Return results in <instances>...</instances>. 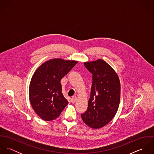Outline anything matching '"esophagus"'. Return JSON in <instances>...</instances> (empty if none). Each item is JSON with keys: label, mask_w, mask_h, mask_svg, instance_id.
Masks as SVG:
<instances>
[{"label": "esophagus", "mask_w": 154, "mask_h": 154, "mask_svg": "<svg viewBox=\"0 0 154 154\" xmlns=\"http://www.w3.org/2000/svg\"><path fill=\"white\" fill-rule=\"evenodd\" d=\"M76 99H77V97L76 96H73L72 98V103H75L76 101Z\"/></svg>", "instance_id": "esophagus-1"}]
</instances>
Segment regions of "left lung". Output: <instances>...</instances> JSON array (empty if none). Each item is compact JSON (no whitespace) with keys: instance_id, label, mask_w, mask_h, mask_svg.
Listing matches in <instances>:
<instances>
[{"instance_id":"8db88e82","label":"left lung","mask_w":154,"mask_h":154,"mask_svg":"<svg viewBox=\"0 0 154 154\" xmlns=\"http://www.w3.org/2000/svg\"><path fill=\"white\" fill-rule=\"evenodd\" d=\"M84 64L92 74V84L88 109L81 116L89 127L99 129L107 125L117 111L120 83L116 72L103 60Z\"/></svg>"}]
</instances>
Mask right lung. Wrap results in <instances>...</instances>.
<instances>
[{
	"label": "right lung",
	"instance_id": "obj_1",
	"mask_svg": "<svg viewBox=\"0 0 154 154\" xmlns=\"http://www.w3.org/2000/svg\"><path fill=\"white\" fill-rule=\"evenodd\" d=\"M77 63L54 59L45 62L34 72L29 84V97L32 109L43 120L57 118L67 105L60 81Z\"/></svg>",
	"mask_w": 154,
	"mask_h": 154
}]
</instances>
